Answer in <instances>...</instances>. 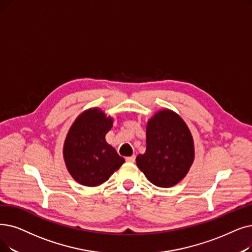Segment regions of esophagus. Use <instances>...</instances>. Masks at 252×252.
<instances>
[{
	"mask_svg": "<svg viewBox=\"0 0 252 252\" xmlns=\"http://www.w3.org/2000/svg\"><path fill=\"white\" fill-rule=\"evenodd\" d=\"M135 156H132V157H127L126 158V160L127 161V162H134L135 161Z\"/></svg>",
	"mask_w": 252,
	"mask_h": 252,
	"instance_id": "obj_1",
	"label": "esophagus"
}]
</instances>
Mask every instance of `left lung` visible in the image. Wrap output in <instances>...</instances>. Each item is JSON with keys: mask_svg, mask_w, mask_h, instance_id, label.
<instances>
[{"mask_svg": "<svg viewBox=\"0 0 252 252\" xmlns=\"http://www.w3.org/2000/svg\"><path fill=\"white\" fill-rule=\"evenodd\" d=\"M193 140L183 119L165 109L146 126V151L136 158L138 168L158 188H171L189 171L194 158Z\"/></svg>", "mask_w": 252, "mask_h": 252, "instance_id": "obj_1", "label": "left lung"}]
</instances>
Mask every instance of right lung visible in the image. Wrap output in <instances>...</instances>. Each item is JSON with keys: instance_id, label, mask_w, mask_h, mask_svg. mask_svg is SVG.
Listing matches in <instances>:
<instances>
[{"instance_id": "1", "label": "right lung", "mask_w": 252, "mask_h": 252, "mask_svg": "<svg viewBox=\"0 0 252 252\" xmlns=\"http://www.w3.org/2000/svg\"><path fill=\"white\" fill-rule=\"evenodd\" d=\"M113 126L99 108L81 113L70 127L63 144V158L71 176L84 187H97L125 162L105 136Z\"/></svg>"}]
</instances>
